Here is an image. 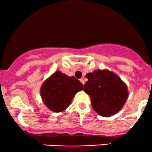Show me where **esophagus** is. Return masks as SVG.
<instances>
[{
    "label": "esophagus",
    "mask_w": 152,
    "mask_h": 152,
    "mask_svg": "<svg viewBox=\"0 0 152 152\" xmlns=\"http://www.w3.org/2000/svg\"><path fill=\"white\" fill-rule=\"evenodd\" d=\"M80 81L81 83H82L83 85L85 84V81H84V80H83V78H80Z\"/></svg>",
    "instance_id": "obj_1"
}]
</instances>
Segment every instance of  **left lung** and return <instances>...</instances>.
I'll use <instances>...</instances> for the list:
<instances>
[{
	"label": "left lung",
	"instance_id": "left-lung-1",
	"mask_svg": "<svg viewBox=\"0 0 152 152\" xmlns=\"http://www.w3.org/2000/svg\"><path fill=\"white\" fill-rule=\"evenodd\" d=\"M88 81L84 91L91 98L93 109L103 117H110L121 110L128 97L127 85L108 70H96L85 76Z\"/></svg>",
	"mask_w": 152,
	"mask_h": 152
}]
</instances>
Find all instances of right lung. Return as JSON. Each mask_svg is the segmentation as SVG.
Wrapping results in <instances>:
<instances>
[{"mask_svg": "<svg viewBox=\"0 0 152 152\" xmlns=\"http://www.w3.org/2000/svg\"><path fill=\"white\" fill-rule=\"evenodd\" d=\"M83 89V84L75 77L57 71L43 83L40 95L51 111L61 112L69 107L76 94Z\"/></svg>", "mask_w": 152, "mask_h": 152, "instance_id": "add662e5", "label": "right lung"}]
</instances>
